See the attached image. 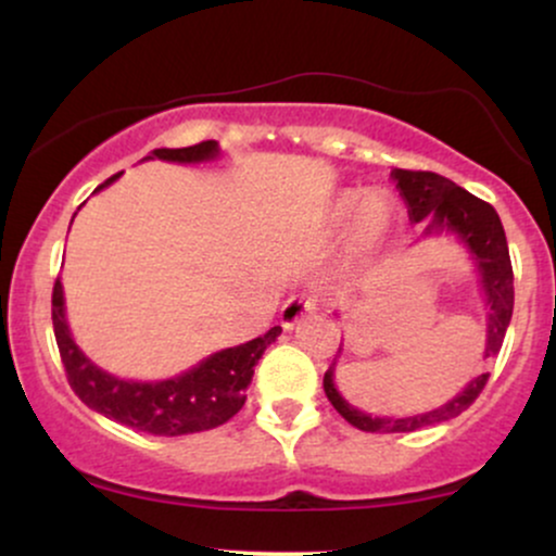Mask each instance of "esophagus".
<instances>
[{
	"instance_id": "34e87169",
	"label": "esophagus",
	"mask_w": 556,
	"mask_h": 556,
	"mask_svg": "<svg viewBox=\"0 0 556 556\" xmlns=\"http://www.w3.org/2000/svg\"><path fill=\"white\" fill-rule=\"evenodd\" d=\"M316 311H318V298L311 295V292H300V295H292L282 305L279 321H282L285 329H295L305 316L316 314Z\"/></svg>"
}]
</instances>
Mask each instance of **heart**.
Returning a JSON list of instances; mask_svg holds the SVG:
<instances>
[{
    "instance_id": "heart-1",
    "label": "heart",
    "mask_w": 556,
    "mask_h": 556,
    "mask_svg": "<svg viewBox=\"0 0 556 556\" xmlns=\"http://www.w3.org/2000/svg\"><path fill=\"white\" fill-rule=\"evenodd\" d=\"M331 219L337 227L353 222V245L358 251H371L392 225V206L381 193L363 195L361 190H344L331 206Z\"/></svg>"
}]
</instances>
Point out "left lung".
Instances as JSON below:
<instances>
[{"label": "left lung", "instance_id": "left-lung-1", "mask_svg": "<svg viewBox=\"0 0 556 556\" xmlns=\"http://www.w3.org/2000/svg\"><path fill=\"white\" fill-rule=\"evenodd\" d=\"M392 180L397 182L400 195L405 198L407 214H410L413 225L426 222L424 235H442L452 232L470 251V258L476 261L478 274H481L483 295L489 305V324H486V350H483V361L494 358L502 350L504 334H507L509 318H513L515 305V287H513V261H509L507 238H504V227L500 214L494 206L481 198H476L460 185H455L437 172H413V169H392ZM342 350V348H340ZM489 374L476 376L468 387L463 389L457 397L444 402L442 407H433L429 413H418V416L407 418H374L368 413L358 410L350 405L348 400L337 392L334 387V363L329 371L324 374V392L334 410L353 424L361 431H418L426 426L444 424V420L457 418L463 410L473 405L478 394L486 387Z\"/></svg>", "mask_w": 556, "mask_h": 556}]
</instances>
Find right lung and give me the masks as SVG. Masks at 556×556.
<instances>
[{
    "label": "right lung",
    "instance_id": "add662e5",
    "mask_svg": "<svg viewBox=\"0 0 556 556\" xmlns=\"http://www.w3.org/2000/svg\"><path fill=\"white\" fill-rule=\"evenodd\" d=\"M216 154H219V143L203 140L188 149H156L149 159L195 164L214 159ZM119 175L123 172L112 175L96 190L112 185ZM52 321L67 381L80 402H86L101 416L136 431L154 433V437H182V433L208 431L227 424L245 405V389L253 379V366L264 355V350L282 334V327H271L264 337L208 355L206 361L175 379L125 381L101 371L80 353L67 327L65 292H62L60 279L54 282L52 292Z\"/></svg>",
    "mask_w": 556,
    "mask_h": 556
}]
</instances>
